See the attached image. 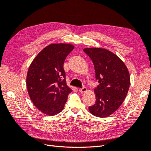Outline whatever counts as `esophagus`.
Segmentation results:
<instances>
[{"instance_id": "obj_1", "label": "esophagus", "mask_w": 151, "mask_h": 151, "mask_svg": "<svg viewBox=\"0 0 151 151\" xmlns=\"http://www.w3.org/2000/svg\"><path fill=\"white\" fill-rule=\"evenodd\" d=\"M79 91H80V92H81V93H84V92H86V91H87V88H85V87H84V88H80Z\"/></svg>"}]
</instances>
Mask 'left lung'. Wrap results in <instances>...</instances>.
<instances>
[{
	"label": "left lung",
	"mask_w": 151,
	"mask_h": 151,
	"mask_svg": "<svg viewBox=\"0 0 151 151\" xmlns=\"http://www.w3.org/2000/svg\"><path fill=\"white\" fill-rule=\"evenodd\" d=\"M83 50L93 62L96 79L99 83L94 89L96 103L89 110L96 116H108L116 111L127 96L130 82L129 70L116 55L106 49Z\"/></svg>",
	"instance_id": "obj_1"
}]
</instances>
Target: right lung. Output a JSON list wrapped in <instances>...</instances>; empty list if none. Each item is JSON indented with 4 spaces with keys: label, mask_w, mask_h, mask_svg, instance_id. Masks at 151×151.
<instances>
[{
    "label": "right lung",
    "mask_w": 151,
    "mask_h": 151,
    "mask_svg": "<svg viewBox=\"0 0 151 151\" xmlns=\"http://www.w3.org/2000/svg\"><path fill=\"white\" fill-rule=\"evenodd\" d=\"M70 44H51L43 48L28 70L26 86L35 106L49 116L61 112L72 92L66 84L63 63L74 49Z\"/></svg>",
    "instance_id": "right-lung-1"
}]
</instances>
